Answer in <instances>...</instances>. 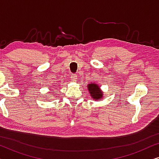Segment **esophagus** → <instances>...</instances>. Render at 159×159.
Here are the masks:
<instances>
[{
	"label": "esophagus",
	"mask_w": 159,
	"mask_h": 159,
	"mask_svg": "<svg viewBox=\"0 0 159 159\" xmlns=\"http://www.w3.org/2000/svg\"><path fill=\"white\" fill-rule=\"evenodd\" d=\"M71 80H72V81H77V75H76V74H71Z\"/></svg>",
	"instance_id": "34e87169"
}]
</instances>
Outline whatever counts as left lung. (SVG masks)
Masks as SVG:
<instances>
[{
  "label": "left lung",
  "instance_id": "left-lung-1",
  "mask_svg": "<svg viewBox=\"0 0 159 159\" xmlns=\"http://www.w3.org/2000/svg\"><path fill=\"white\" fill-rule=\"evenodd\" d=\"M88 90L90 92L91 97L95 100L101 98L103 97V95H102V92L100 90V88L97 84H88Z\"/></svg>",
  "mask_w": 159,
  "mask_h": 159
}]
</instances>
